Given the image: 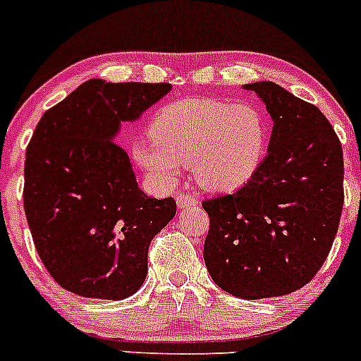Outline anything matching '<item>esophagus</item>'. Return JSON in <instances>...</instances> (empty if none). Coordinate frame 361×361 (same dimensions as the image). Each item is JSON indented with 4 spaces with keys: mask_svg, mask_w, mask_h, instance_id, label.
Wrapping results in <instances>:
<instances>
[{
    "mask_svg": "<svg viewBox=\"0 0 361 361\" xmlns=\"http://www.w3.org/2000/svg\"><path fill=\"white\" fill-rule=\"evenodd\" d=\"M197 202H199L197 197H194V195H188V194H178L176 195V204L180 209L197 206Z\"/></svg>",
    "mask_w": 361,
    "mask_h": 361,
    "instance_id": "esophagus-1",
    "label": "esophagus"
}]
</instances>
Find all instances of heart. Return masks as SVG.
Segmentation results:
<instances>
[{
	"label": "heart",
	"mask_w": 361,
	"mask_h": 361,
	"mask_svg": "<svg viewBox=\"0 0 361 361\" xmlns=\"http://www.w3.org/2000/svg\"><path fill=\"white\" fill-rule=\"evenodd\" d=\"M153 141H137L134 160L162 183H173L181 166H192L204 190L233 192L257 173L268 121L257 106L212 97L181 99L162 107L149 127Z\"/></svg>",
	"instance_id": "obj_1"
}]
</instances>
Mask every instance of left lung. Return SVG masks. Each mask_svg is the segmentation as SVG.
<instances>
[{"label":"left lung","mask_w":361,"mask_h":361,"mask_svg":"<svg viewBox=\"0 0 361 361\" xmlns=\"http://www.w3.org/2000/svg\"><path fill=\"white\" fill-rule=\"evenodd\" d=\"M243 87L274 121L268 155L240 190L202 202V257L229 295L274 298L312 281L330 252L344 204V155L316 106L269 80Z\"/></svg>","instance_id":"1"}]
</instances>
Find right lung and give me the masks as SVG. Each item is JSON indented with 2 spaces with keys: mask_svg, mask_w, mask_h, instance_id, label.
Wrapping results in <instances>:
<instances>
[{
  "mask_svg": "<svg viewBox=\"0 0 361 361\" xmlns=\"http://www.w3.org/2000/svg\"><path fill=\"white\" fill-rule=\"evenodd\" d=\"M171 84L90 79L38 121L24 164V212L42 262L66 291L123 300L148 274L152 238L176 215L148 197L114 142Z\"/></svg>",
  "mask_w": 361,
  "mask_h": 361,
  "instance_id": "obj_1",
  "label": "right lung"
}]
</instances>
